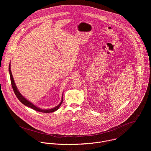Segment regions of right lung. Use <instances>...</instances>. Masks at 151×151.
Returning <instances> with one entry per match:
<instances>
[{
    "instance_id": "add662e5",
    "label": "right lung",
    "mask_w": 151,
    "mask_h": 151,
    "mask_svg": "<svg viewBox=\"0 0 151 151\" xmlns=\"http://www.w3.org/2000/svg\"><path fill=\"white\" fill-rule=\"evenodd\" d=\"M9 75H10V78H11V85H12V88H13V90L14 91V93L16 95L17 97L18 98V99L23 104H24L25 106H27V107H30V108L36 111H38V112H44V113H50V112H55L57 110H58V109L60 107V106H61L62 102H63V97L62 96V100L60 102V103L55 106V107H54V108L52 109H42L40 108H39V107H36L35 105H34L33 103H32L31 102H30L29 100H27L26 98H24L22 95L21 94V93L19 92V91L18 90L16 85H15V82L14 81V78H13V76H12V72H11V66H10V64H9Z\"/></svg>"
}]
</instances>
